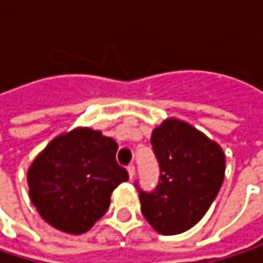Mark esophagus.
<instances>
[{
    "mask_svg": "<svg viewBox=\"0 0 263 263\" xmlns=\"http://www.w3.org/2000/svg\"><path fill=\"white\" fill-rule=\"evenodd\" d=\"M128 174H129V178H134V175H135V166L134 164L128 166Z\"/></svg>",
    "mask_w": 263,
    "mask_h": 263,
    "instance_id": "1",
    "label": "esophagus"
}]
</instances>
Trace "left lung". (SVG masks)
<instances>
[{"label": "left lung", "mask_w": 263, "mask_h": 263, "mask_svg": "<svg viewBox=\"0 0 263 263\" xmlns=\"http://www.w3.org/2000/svg\"><path fill=\"white\" fill-rule=\"evenodd\" d=\"M152 149L160 166L154 190L138 187L141 213L160 235L192 229L215 201L226 172L219 144L180 120H166L152 132Z\"/></svg>", "instance_id": "obj_1"}]
</instances>
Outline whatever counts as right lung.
<instances>
[{
    "mask_svg": "<svg viewBox=\"0 0 263 263\" xmlns=\"http://www.w3.org/2000/svg\"><path fill=\"white\" fill-rule=\"evenodd\" d=\"M117 143L89 128L56 137L31 163L27 181L39 215L54 229L82 235L108 210L129 175L116 160Z\"/></svg>",
    "mask_w": 263,
    "mask_h": 263,
    "instance_id": "1",
    "label": "right lung"
}]
</instances>
